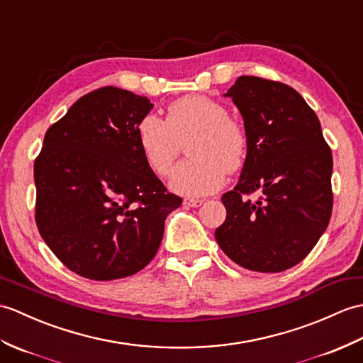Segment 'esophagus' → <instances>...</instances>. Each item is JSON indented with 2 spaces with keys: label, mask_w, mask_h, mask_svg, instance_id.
Wrapping results in <instances>:
<instances>
[{
  "label": "esophagus",
  "mask_w": 363,
  "mask_h": 363,
  "mask_svg": "<svg viewBox=\"0 0 363 363\" xmlns=\"http://www.w3.org/2000/svg\"><path fill=\"white\" fill-rule=\"evenodd\" d=\"M202 202H204V199H196V198H185L182 204L185 207H199Z\"/></svg>",
  "instance_id": "obj_1"
}]
</instances>
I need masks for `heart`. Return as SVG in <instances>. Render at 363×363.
Here are the masks:
<instances>
[{
	"instance_id": "heart-1",
	"label": "heart",
	"mask_w": 363,
	"mask_h": 363,
	"mask_svg": "<svg viewBox=\"0 0 363 363\" xmlns=\"http://www.w3.org/2000/svg\"><path fill=\"white\" fill-rule=\"evenodd\" d=\"M191 156L174 168L173 191L199 196L221 187L225 172H238L246 162L249 134L218 100L189 94L167 106V119L143 116L138 123V142L147 165L159 176L172 172L182 143Z\"/></svg>"
}]
</instances>
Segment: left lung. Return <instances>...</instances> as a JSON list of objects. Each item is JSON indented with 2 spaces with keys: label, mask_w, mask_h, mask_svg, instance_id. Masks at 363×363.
I'll use <instances>...</instances> for the list:
<instances>
[{
  "label": "left lung",
  "mask_w": 363,
  "mask_h": 363,
  "mask_svg": "<svg viewBox=\"0 0 363 363\" xmlns=\"http://www.w3.org/2000/svg\"><path fill=\"white\" fill-rule=\"evenodd\" d=\"M224 96L240 109L249 150L237 187L221 198L227 216L215 238L244 269L286 271L330 224L331 148L315 113L284 83L241 75ZM255 191L260 196L252 201Z\"/></svg>",
  "instance_id": "1"
}]
</instances>
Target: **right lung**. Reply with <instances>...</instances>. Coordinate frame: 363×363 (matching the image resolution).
Returning a JSON list of instances; mask_svg holds the SVG:
<instances>
[{
    "label": "right lung",
    "mask_w": 363,
    "mask_h": 363,
    "mask_svg": "<svg viewBox=\"0 0 363 363\" xmlns=\"http://www.w3.org/2000/svg\"><path fill=\"white\" fill-rule=\"evenodd\" d=\"M151 108L131 91H92L46 131L33 164L41 238L89 280L145 267L161 246L165 218L182 202L142 156L138 123Z\"/></svg>",
    "instance_id": "obj_1"
}]
</instances>
